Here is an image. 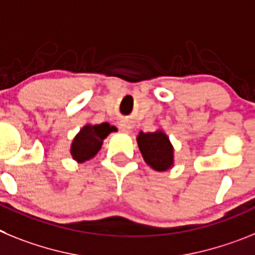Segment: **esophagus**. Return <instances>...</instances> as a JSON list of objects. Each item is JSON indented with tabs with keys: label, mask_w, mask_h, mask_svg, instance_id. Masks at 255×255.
I'll return each instance as SVG.
<instances>
[{
	"label": "esophagus",
	"mask_w": 255,
	"mask_h": 255,
	"mask_svg": "<svg viewBox=\"0 0 255 255\" xmlns=\"http://www.w3.org/2000/svg\"><path fill=\"white\" fill-rule=\"evenodd\" d=\"M121 129L123 130V132H130V129H132V126L129 125V123H127V122H123V123H121Z\"/></svg>",
	"instance_id": "1"
}]
</instances>
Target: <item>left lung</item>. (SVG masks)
<instances>
[{
	"label": "left lung",
	"mask_w": 255,
	"mask_h": 255,
	"mask_svg": "<svg viewBox=\"0 0 255 255\" xmlns=\"http://www.w3.org/2000/svg\"><path fill=\"white\" fill-rule=\"evenodd\" d=\"M137 143L143 160L155 170H167L173 164V147L167 134L158 132H140Z\"/></svg>",
	"instance_id": "obj_1"
}]
</instances>
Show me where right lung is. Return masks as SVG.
<instances>
[{
    "mask_svg": "<svg viewBox=\"0 0 255 255\" xmlns=\"http://www.w3.org/2000/svg\"><path fill=\"white\" fill-rule=\"evenodd\" d=\"M114 130V127L109 123H101L96 126H85L82 128L72 143L73 158L78 161L91 159L101 149L103 141L108 134Z\"/></svg>",
    "mask_w": 255,
    "mask_h": 255,
    "instance_id": "right-lung-1",
    "label": "right lung"
}]
</instances>
